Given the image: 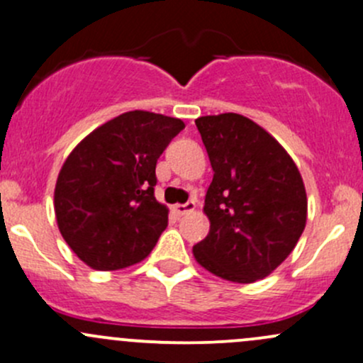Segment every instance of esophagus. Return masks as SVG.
Returning <instances> with one entry per match:
<instances>
[{
    "mask_svg": "<svg viewBox=\"0 0 363 363\" xmlns=\"http://www.w3.org/2000/svg\"><path fill=\"white\" fill-rule=\"evenodd\" d=\"M194 207H196L194 200H189V201H186V203H175L174 212L177 213V216H184V213L194 211Z\"/></svg>",
    "mask_w": 363,
    "mask_h": 363,
    "instance_id": "1",
    "label": "esophagus"
}]
</instances>
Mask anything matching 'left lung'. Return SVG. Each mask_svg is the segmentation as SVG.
I'll list each match as a JSON object with an SVG mask.
<instances>
[{
    "label": "left lung",
    "mask_w": 363,
    "mask_h": 363,
    "mask_svg": "<svg viewBox=\"0 0 363 363\" xmlns=\"http://www.w3.org/2000/svg\"><path fill=\"white\" fill-rule=\"evenodd\" d=\"M213 179L203 212L198 264L224 280L252 284L287 259L306 226L303 177L289 152L257 123L236 113L194 120Z\"/></svg>",
    "instance_id": "obj_1"
}]
</instances>
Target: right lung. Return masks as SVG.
Masks as SVG:
<instances>
[{
	"label": "right lung",
	"instance_id": "obj_1",
	"mask_svg": "<svg viewBox=\"0 0 363 363\" xmlns=\"http://www.w3.org/2000/svg\"><path fill=\"white\" fill-rule=\"evenodd\" d=\"M182 128L179 118L128 111L67 156L53 194L57 224L90 268H127L155 249L169 224V211L155 198L156 162Z\"/></svg>",
	"mask_w": 363,
	"mask_h": 363
}]
</instances>
